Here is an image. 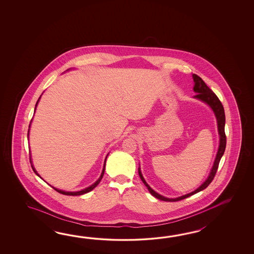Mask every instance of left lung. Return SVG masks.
Returning a JSON list of instances; mask_svg holds the SVG:
<instances>
[{
	"instance_id": "8db88e82",
	"label": "left lung",
	"mask_w": 254,
	"mask_h": 254,
	"mask_svg": "<svg viewBox=\"0 0 254 254\" xmlns=\"http://www.w3.org/2000/svg\"><path fill=\"white\" fill-rule=\"evenodd\" d=\"M192 78H193V81H194L193 91L197 93L196 95L193 96V98L198 99L201 102L205 103L206 104H208L211 107V110L213 111L214 115H215L216 120H217V126H218V132H219V137H220L219 148H218L215 160H214L213 165H212V168H211L208 178L206 179L205 181L203 182V184H201L200 187H198L193 191L187 193V194L183 195V196H180L178 198H167V197H164L162 195L159 194L155 190L151 189V187L149 186V184L146 183V181L143 178L141 172H140V168L139 167V169H138L139 176H140V180L142 181V183L147 187V189L149 190L150 193L152 196H154L157 199L164 200V201H178V200H184L185 198H188L190 196L195 194L200 190L207 188L209 186V184L212 182L214 176H215L216 172H217L218 166H219V162L221 161V157L223 155L225 148H226V136H225V131H224L225 114H224V109H223V106L221 104V101L219 100V98L216 96L215 93L206 85L205 82L202 81V79L200 77L196 75V74H192Z\"/></svg>"
}]
</instances>
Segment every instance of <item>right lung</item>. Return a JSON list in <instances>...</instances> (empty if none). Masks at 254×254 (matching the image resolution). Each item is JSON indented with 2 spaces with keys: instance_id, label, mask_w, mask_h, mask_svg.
Wrapping results in <instances>:
<instances>
[{
  "instance_id": "1",
  "label": "right lung",
  "mask_w": 254,
  "mask_h": 254,
  "mask_svg": "<svg viewBox=\"0 0 254 254\" xmlns=\"http://www.w3.org/2000/svg\"><path fill=\"white\" fill-rule=\"evenodd\" d=\"M42 96V95H41ZM41 96L39 97L38 101H37V103L35 104V109H34V113H35V110H36V107H37V105H38L39 101H40V99H41ZM31 124H32V121H31ZM31 124L29 125V129H28V136H29V132H30V127H31ZM107 156H108V154H107ZM107 156L105 158V161H104V165H103V172H102V174H101V176L99 177L97 181L94 183V184H92L91 186H89V187H87L85 189L81 190H78V191H65V190H63L57 189V188H55L54 186H52L53 188H54L56 191H58L59 193H62V194L64 195H70V196H78V195H82L84 194V193H87V192H89V191H91L92 190L94 189L96 186H97L98 184H100V182H101V180L103 179V174H104V170H105V163H106V159H107ZM30 162H31V164H32V168H33V172L36 173V175H38L39 177L41 179L42 177L40 176V174H39L37 172H36V170H35V168L33 167V163H32V158H31V154H30Z\"/></svg>"
}]
</instances>
